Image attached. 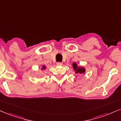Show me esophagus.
<instances>
[{
  "label": "esophagus",
  "mask_w": 121,
  "mask_h": 121,
  "mask_svg": "<svg viewBox=\"0 0 121 121\" xmlns=\"http://www.w3.org/2000/svg\"><path fill=\"white\" fill-rule=\"evenodd\" d=\"M56 65H62V62H57V63H56Z\"/></svg>",
  "instance_id": "1"
}]
</instances>
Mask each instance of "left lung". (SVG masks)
I'll return each instance as SVG.
<instances>
[{
    "label": "left lung",
    "mask_w": 121,
    "mask_h": 121,
    "mask_svg": "<svg viewBox=\"0 0 121 121\" xmlns=\"http://www.w3.org/2000/svg\"><path fill=\"white\" fill-rule=\"evenodd\" d=\"M73 67L74 69L76 70V73H84L85 72V68H81V67L77 68V65L76 63H74L73 64Z\"/></svg>",
    "instance_id": "8db88e82"
}]
</instances>
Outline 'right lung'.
Returning a JSON list of instances; mask_svg holds the SVG:
<instances>
[{"label":"right lung","instance_id":"obj_1","mask_svg":"<svg viewBox=\"0 0 121 121\" xmlns=\"http://www.w3.org/2000/svg\"><path fill=\"white\" fill-rule=\"evenodd\" d=\"M45 68V66H44H44H43V69H44V68Z\"/></svg>","mask_w":121,"mask_h":121}]
</instances>
